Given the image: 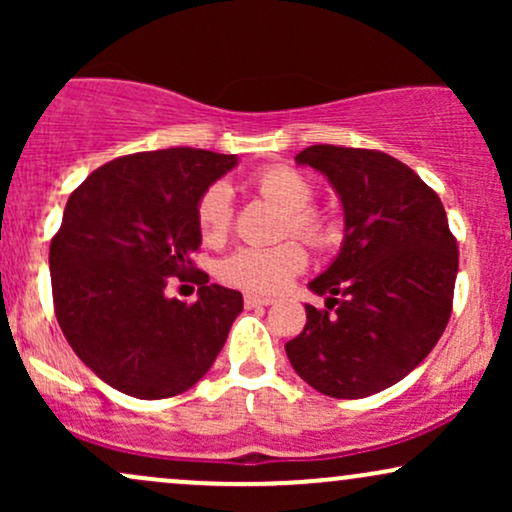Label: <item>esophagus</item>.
I'll list each match as a JSON object with an SVG mask.
<instances>
[{
	"mask_svg": "<svg viewBox=\"0 0 512 512\" xmlns=\"http://www.w3.org/2000/svg\"><path fill=\"white\" fill-rule=\"evenodd\" d=\"M274 301L267 296H257V293H245V308H264V305H272Z\"/></svg>",
	"mask_w": 512,
	"mask_h": 512,
	"instance_id": "esophagus-1",
	"label": "esophagus"
}]
</instances>
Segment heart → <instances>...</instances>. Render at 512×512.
Masks as SVG:
<instances>
[{"instance_id": "b5f03b06", "label": "heart", "mask_w": 512, "mask_h": 512, "mask_svg": "<svg viewBox=\"0 0 512 512\" xmlns=\"http://www.w3.org/2000/svg\"><path fill=\"white\" fill-rule=\"evenodd\" d=\"M252 187L289 214V228L308 243L322 245L330 238V226L310 211L313 187L298 170L274 166L252 178ZM231 223V197L226 185H211L197 204V228L204 243H219ZM308 262L303 245L284 240L272 248H240L219 264L221 281L250 293H276L284 289Z\"/></svg>"}]
</instances>
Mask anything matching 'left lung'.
Wrapping results in <instances>:
<instances>
[{
	"mask_svg": "<svg viewBox=\"0 0 512 512\" xmlns=\"http://www.w3.org/2000/svg\"><path fill=\"white\" fill-rule=\"evenodd\" d=\"M296 166L322 173L344 211L337 257L308 289L303 332L286 342L293 370L317 392L361 399L399 383L450 320L457 243L436 192L383 151L317 144Z\"/></svg>",
	"mask_w": 512,
	"mask_h": 512,
	"instance_id": "8db88e82",
	"label": "left lung"
}]
</instances>
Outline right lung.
I'll list each match as a JSON object with an SVG mask.
<instances>
[{
  "mask_svg": "<svg viewBox=\"0 0 512 512\" xmlns=\"http://www.w3.org/2000/svg\"><path fill=\"white\" fill-rule=\"evenodd\" d=\"M238 156L142 151L93 170L69 197L50 245L55 315L74 354L137 399L180 395L204 378L243 313V293L192 267L197 204ZM193 274L190 275L189 272ZM170 275L198 301L165 296Z\"/></svg>",
  "mask_w": 512,
  "mask_h": 512,
  "instance_id": "1",
  "label": "right lung"
}]
</instances>
